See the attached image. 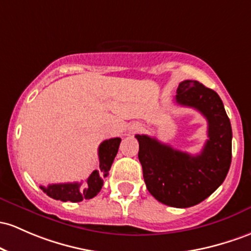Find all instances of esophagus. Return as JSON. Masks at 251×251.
Segmentation results:
<instances>
[{
	"label": "esophagus",
	"mask_w": 251,
	"mask_h": 251,
	"mask_svg": "<svg viewBox=\"0 0 251 251\" xmlns=\"http://www.w3.org/2000/svg\"><path fill=\"white\" fill-rule=\"evenodd\" d=\"M140 128H142V126H140L139 124H134V125L131 126V130L132 131H139Z\"/></svg>",
	"instance_id": "obj_1"
}]
</instances>
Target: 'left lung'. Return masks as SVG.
I'll return each instance as SVG.
<instances>
[{
	"label": "left lung",
	"mask_w": 251,
	"mask_h": 251,
	"mask_svg": "<svg viewBox=\"0 0 251 251\" xmlns=\"http://www.w3.org/2000/svg\"><path fill=\"white\" fill-rule=\"evenodd\" d=\"M176 103L199 111L208 124L207 142L199 155H189L147 134H137L138 158L150 194L164 205H198L226 177L232 153V130L224 104L214 90L198 81L181 82Z\"/></svg>",
	"instance_id": "1"
}]
</instances>
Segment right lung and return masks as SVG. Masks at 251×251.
<instances>
[{"instance_id": "1", "label": "right lung", "mask_w": 251, "mask_h": 251, "mask_svg": "<svg viewBox=\"0 0 251 251\" xmlns=\"http://www.w3.org/2000/svg\"><path fill=\"white\" fill-rule=\"evenodd\" d=\"M121 139L111 138L104 140L99 147V162L100 166L89 175L87 182L73 183H53L48 187L40 186L44 193L50 198L60 201L79 202L84 199H92L98 195L103 186V178L108 175L113 161L119 150Z\"/></svg>"}]
</instances>
